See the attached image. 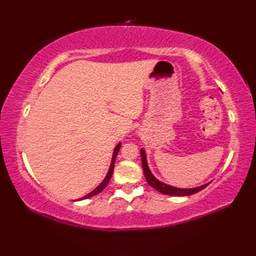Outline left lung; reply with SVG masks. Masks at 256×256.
<instances>
[{"mask_svg":"<svg viewBox=\"0 0 256 256\" xmlns=\"http://www.w3.org/2000/svg\"><path fill=\"white\" fill-rule=\"evenodd\" d=\"M140 156H142L143 172H144V175L146 178V182H148L150 186L156 189L157 192H160L164 194L179 196V197H184V196H190V194H194L196 192H199L200 190L204 189L210 184V182L204 184H202V186L194 187V188H177V187L170 186V184H167L165 182L158 180V179H157L153 175V174H152V172L150 170V167L148 165V160H146V153L143 148L140 150Z\"/></svg>","mask_w":256,"mask_h":256,"instance_id":"1","label":"left lung"}]
</instances>
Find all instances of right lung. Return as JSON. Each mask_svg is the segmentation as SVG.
<instances>
[{
    "instance_id": "obj_1",
    "label": "right lung",
    "mask_w": 256,
    "mask_h": 256,
    "mask_svg": "<svg viewBox=\"0 0 256 256\" xmlns=\"http://www.w3.org/2000/svg\"><path fill=\"white\" fill-rule=\"evenodd\" d=\"M120 148H121V143H118V144L116 146V148H114V150H113V155H112V160H111L110 168H108V174H106V176L104 177V179H103L102 182H101V184H99V186H98L96 189L92 190V192H91L90 194L84 196L82 198H80V199H78V200H84V199H88V198L94 197V196H96V194H98L99 192H101L102 190L106 187V184H108V182H110V179H111V177H112L113 170H114V162H116V156H118V153Z\"/></svg>"
}]
</instances>
